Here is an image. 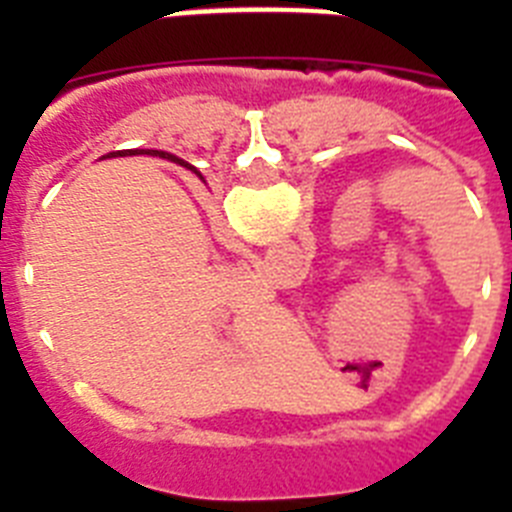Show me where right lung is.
<instances>
[{"label": "right lung", "instance_id": "1", "mask_svg": "<svg viewBox=\"0 0 512 512\" xmlns=\"http://www.w3.org/2000/svg\"><path fill=\"white\" fill-rule=\"evenodd\" d=\"M110 156H117V153H110ZM158 156H169V153H158ZM174 161H179V158H174ZM184 164V161H182ZM189 169H192V166H189Z\"/></svg>", "mask_w": 512, "mask_h": 512}]
</instances>
